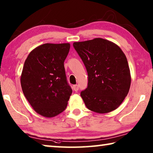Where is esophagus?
Here are the masks:
<instances>
[{"mask_svg": "<svg viewBox=\"0 0 153 153\" xmlns=\"http://www.w3.org/2000/svg\"><path fill=\"white\" fill-rule=\"evenodd\" d=\"M73 89H74V91H77V90H78V89H79V86H78V85H74L73 86Z\"/></svg>", "mask_w": 153, "mask_h": 153, "instance_id": "esophagus-1", "label": "esophagus"}]
</instances>
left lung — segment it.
Segmentation results:
<instances>
[{"label":"left lung","instance_id":"obj_1","mask_svg":"<svg viewBox=\"0 0 153 153\" xmlns=\"http://www.w3.org/2000/svg\"><path fill=\"white\" fill-rule=\"evenodd\" d=\"M88 76L80 95L89 110L107 113L120 107L128 94L131 76L128 60L119 46L102 38L73 44Z\"/></svg>","mask_w":153,"mask_h":153}]
</instances>
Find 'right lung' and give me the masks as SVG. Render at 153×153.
Returning a JSON list of instances; mask_svg holds the SVG:
<instances>
[{"instance_id":"right-lung-1","label":"right lung","mask_w":153,"mask_h":153,"mask_svg":"<svg viewBox=\"0 0 153 153\" xmlns=\"http://www.w3.org/2000/svg\"><path fill=\"white\" fill-rule=\"evenodd\" d=\"M69 48V43L44 44L31 51L24 63L23 92L36 112L44 117L63 112L71 95L64 67Z\"/></svg>"}]
</instances>
